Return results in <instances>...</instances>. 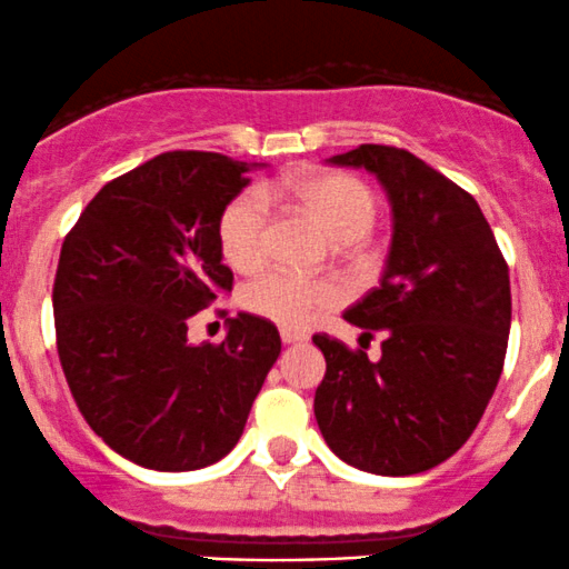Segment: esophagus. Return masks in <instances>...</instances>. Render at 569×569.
Wrapping results in <instances>:
<instances>
[{
  "label": "esophagus",
  "mask_w": 569,
  "mask_h": 569,
  "mask_svg": "<svg viewBox=\"0 0 569 569\" xmlns=\"http://www.w3.org/2000/svg\"><path fill=\"white\" fill-rule=\"evenodd\" d=\"M279 336H282V341L284 343H301V341H306V333H301V330H292V328H282L279 330Z\"/></svg>",
  "instance_id": "obj_1"
}]
</instances>
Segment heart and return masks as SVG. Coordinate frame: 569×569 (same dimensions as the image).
I'll list each match as a JSON object with an SVG mask.
<instances>
[{
  "mask_svg": "<svg viewBox=\"0 0 569 569\" xmlns=\"http://www.w3.org/2000/svg\"><path fill=\"white\" fill-rule=\"evenodd\" d=\"M279 190L309 212L322 231L336 241L362 239L376 222V199L366 182L349 174H301L279 184ZM268 201L260 190H247L233 199L220 217L222 258L236 271H250L266 252ZM343 292L333 279H303L287 271H266L241 292V303L252 315L271 322L301 325L315 322L322 311L341 303Z\"/></svg>",
  "mask_w": 569,
  "mask_h": 569,
  "instance_id": "1",
  "label": "heart"
}]
</instances>
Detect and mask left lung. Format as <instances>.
<instances>
[{"label":"left lung","mask_w":569,"mask_h":569,"mask_svg":"<svg viewBox=\"0 0 569 569\" xmlns=\"http://www.w3.org/2000/svg\"><path fill=\"white\" fill-rule=\"evenodd\" d=\"M387 190L392 244L381 284L343 311L385 336L379 360L319 333L315 417L325 443L357 470L413 476L473 436L500 381L510 333L508 263L470 193L408 150L360 144L328 158Z\"/></svg>","instance_id":"1"}]
</instances>
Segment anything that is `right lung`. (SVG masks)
Segmentation results:
<instances>
[{"label":"right lung","mask_w":569,"mask_h":569,"mask_svg":"<svg viewBox=\"0 0 569 569\" xmlns=\"http://www.w3.org/2000/svg\"><path fill=\"white\" fill-rule=\"evenodd\" d=\"M254 163L174 150L107 182L63 239L53 284L59 360L91 430L120 457L182 473L239 443L277 325L228 319L222 343H190L188 319L231 292L220 217Z\"/></svg>","instance_id":"right-lung-1"}]
</instances>
